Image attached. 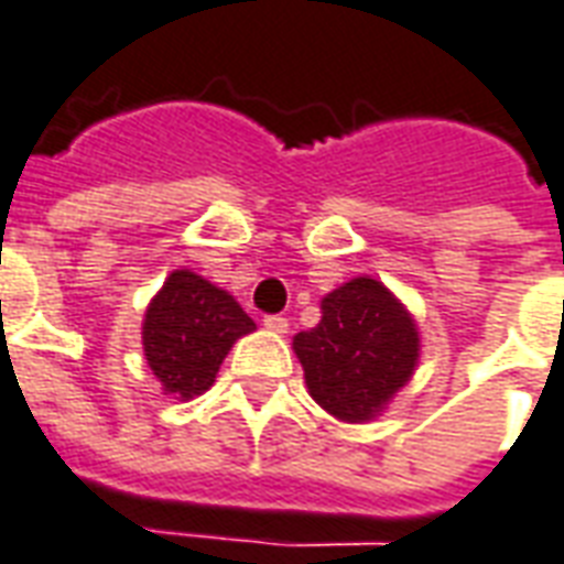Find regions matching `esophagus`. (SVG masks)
Wrapping results in <instances>:
<instances>
[{
  "label": "esophagus",
  "instance_id": "34e87169",
  "mask_svg": "<svg viewBox=\"0 0 564 564\" xmlns=\"http://www.w3.org/2000/svg\"><path fill=\"white\" fill-rule=\"evenodd\" d=\"M264 327L273 333H288V318L285 315H267Z\"/></svg>",
  "mask_w": 564,
  "mask_h": 564
}]
</instances>
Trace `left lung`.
<instances>
[{
  "instance_id": "8db88e82",
  "label": "left lung",
  "mask_w": 564,
  "mask_h": 564,
  "mask_svg": "<svg viewBox=\"0 0 564 564\" xmlns=\"http://www.w3.org/2000/svg\"><path fill=\"white\" fill-rule=\"evenodd\" d=\"M306 388L345 423L378 417L421 355L417 324L378 279L357 276L322 300V322L294 336Z\"/></svg>"
}]
</instances>
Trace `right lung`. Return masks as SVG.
I'll return each instance as SVG.
<instances>
[{
	"mask_svg": "<svg viewBox=\"0 0 564 564\" xmlns=\"http://www.w3.org/2000/svg\"><path fill=\"white\" fill-rule=\"evenodd\" d=\"M254 330L237 300L192 270H174L143 315V355L174 400H195L216 381L231 345Z\"/></svg>",
	"mask_w": 564,
	"mask_h": 564,
	"instance_id": "1",
	"label": "right lung"
}]
</instances>
